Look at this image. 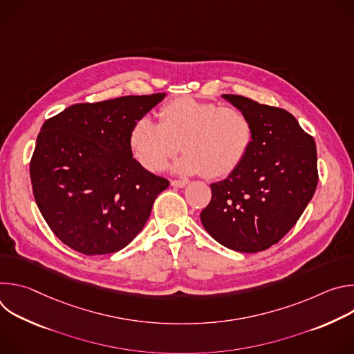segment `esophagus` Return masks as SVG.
<instances>
[{
  "label": "esophagus",
  "mask_w": 354,
  "mask_h": 354,
  "mask_svg": "<svg viewBox=\"0 0 354 354\" xmlns=\"http://www.w3.org/2000/svg\"><path fill=\"white\" fill-rule=\"evenodd\" d=\"M187 183H189L187 179H174V180H171V185L175 186V187H185Z\"/></svg>",
  "instance_id": "1"
}]
</instances>
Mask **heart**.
Masks as SVG:
<instances>
[{"label":"heart","instance_id":"1","mask_svg":"<svg viewBox=\"0 0 354 354\" xmlns=\"http://www.w3.org/2000/svg\"><path fill=\"white\" fill-rule=\"evenodd\" d=\"M158 116L160 123L140 118L130 131L133 157L149 172L161 171L180 148L176 171L223 178L243 162L254 142V124L238 108L183 96Z\"/></svg>","mask_w":354,"mask_h":354}]
</instances>
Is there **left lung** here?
<instances>
[{
	"label": "left lung",
	"mask_w": 354,
	"mask_h": 354,
	"mask_svg": "<svg viewBox=\"0 0 354 354\" xmlns=\"http://www.w3.org/2000/svg\"><path fill=\"white\" fill-rule=\"evenodd\" d=\"M254 124V142L227 179L212 183L200 213L205 230L232 250L255 254L277 243L298 221L318 185L317 145L284 109L223 95Z\"/></svg>",
	"instance_id": "1"
}]
</instances>
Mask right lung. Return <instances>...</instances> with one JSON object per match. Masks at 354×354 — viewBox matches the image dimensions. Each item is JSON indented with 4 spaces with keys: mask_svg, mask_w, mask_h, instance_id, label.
<instances>
[{
    "mask_svg": "<svg viewBox=\"0 0 354 354\" xmlns=\"http://www.w3.org/2000/svg\"><path fill=\"white\" fill-rule=\"evenodd\" d=\"M165 93L77 104L47 119L30 160L36 205L55 235L84 255L113 254L145 225L169 186L130 148L134 123Z\"/></svg>",
    "mask_w": 354,
    "mask_h": 354,
    "instance_id": "obj_1",
    "label": "right lung"
}]
</instances>
